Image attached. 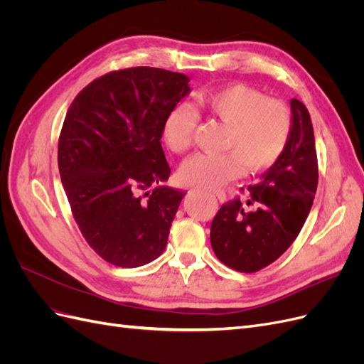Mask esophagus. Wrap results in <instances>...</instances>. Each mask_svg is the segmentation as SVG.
<instances>
[{
  "label": "esophagus",
  "mask_w": 364,
  "mask_h": 364,
  "mask_svg": "<svg viewBox=\"0 0 364 364\" xmlns=\"http://www.w3.org/2000/svg\"><path fill=\"white\" fill-rule=\"evenodd\" d=\"M214 194L217 196V199L220 200V202H226V194H225V191L223 190H214Z\"/></svg>",
  "instance_id": "1"
}]
</instances>
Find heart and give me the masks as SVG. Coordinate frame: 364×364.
I'll return each instance as SVG.
<instances>
[{"instance_id":"heart-1","label":"heart","mask_w":364,"mask_h":364,"mask_svg":"<svg viewBox=\"0 0 364 364\" xmlns=\"http://www.w3.org/2000/svg\"><path fill=\"white\" fill-rule=\"evenodd\" d=\"M197 112L225 126L220 149L214 155H196L181 167V179L188 185L214 186L235 179L246 168L250 173L269 168L279 159L291 134V114L279 98L241 83L229 85L196 98ZM197 115L178 106L164 123L167 147L183 155L193 146Z\"/></svg>"}]
</instances>
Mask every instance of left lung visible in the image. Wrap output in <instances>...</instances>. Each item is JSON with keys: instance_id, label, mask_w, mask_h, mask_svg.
Returning a JSON list of instances; mask_svg holds the SVG:
<instances>
[{"instance_id": "obj_1", "label": "left lung", "mask_w": 364, "mask_h": 364, "mask_svg": "<svg viewBox=\"0 0 364 364\" xmlns=\"http://www.w3.org/2000/svg\"><path fill=\"white\" fill-rule=\"evenodd\" d=\"M290 106L291 134L279 159L249 186L246 202L229 200L211 223L214 253L237 272L253 273L277 261L310 214L318 179L314 132L305 105L293 98Z\"/></svg>"}]
</instances>
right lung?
Returning a JSON list of instances; mask_svg holds the SVG:
<instances>
[{
    "mask_svg": "<svg viewBox=\"0 0 364 364\" xmlns=\"http://www.w3.org/2000/svg\"><path fill=\"white\" fill-rule=\"evenodd\" d=\"M188 82L161 68L112 71L85 86L65 117L63 190L86 243L114 266H144L167 246L185 193L161 185L170 176L161 138Z\"/></svg>",
    "mask_w": 364,
    "mask_h": 364,
    "instance_id": "add662e5",
    "label": "right lung"
}]
</instances>
